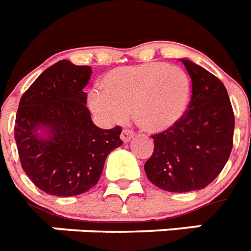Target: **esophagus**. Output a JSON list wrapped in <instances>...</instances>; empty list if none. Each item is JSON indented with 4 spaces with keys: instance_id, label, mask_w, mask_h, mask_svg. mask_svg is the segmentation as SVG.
I'll use <instances>...</instances> for the list:
<instances>
[{
    "instance_id": "esophagus-1",
    "label": "esophagus",
    "mask_w": 251,
    "mask_h": 251,
    "mask_svg": "<svg viewBox=\"0 0 251 251\" xmlns=\"http://www.w3.org/2000/svg\"><path fill=\"white\" fill-rule=\"evenodd\" d=\"M121 140L124 143H129L132 138H134V131L129 129H124L121 132V135H120Z\"/></svg>"
}]
</instances>
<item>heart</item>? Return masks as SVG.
I'll return each instance as SVG.
<instances>
[{
    "instance_id": "obj_1",
    "label": "heart",
    "mask_w": 251,
    "mask_h": 251,
    "mask_svg": "<svg viewBox=\"0 0 251 251\" xmlns=\"http://www.w3.org/2000/svg\"><path fill=\"white\" fill-rule=\"evenodd\" d=\"M191 94L186 71L165 62H151L113 69L104 75L102 89L89 94L90 108L112 122L129 113L140 129L162 132L181 120Z\"/></svg>"
}]
</instances>
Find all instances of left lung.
Segmentation results:
<instances>
[{"label": "left lung", "mask_w": 251, "mask_h": 251, "mask_svg": "<svg viewBox=\"0 0 251 251\" xmlns=\"http://www.w3.org/2000/svg\"><path fill=\"white\" fill-rule=\"evenodd\" d=\"M180 61L193 83L189 111L171 129L151 136L154 151L144 165L151 184L171 193L208 186L228 161L235 129L222 81L189 58Z\"/></svg>", "instance_id": "1"}]
</instances>
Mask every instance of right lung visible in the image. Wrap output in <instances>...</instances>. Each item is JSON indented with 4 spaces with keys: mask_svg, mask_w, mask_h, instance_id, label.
Listing matches in <instances>:
<instances>
[{
    "mask_svg": "<svg viewBox=\"0 0 251 251\" xmlns=\"http://www.w3.org/2000/svg\"><path fill=\"white\" fill-rule=\"evenodd\" d=\"M89 66L61 60L23 94L15 120L22 167L44 193L79 195L97 185L107 155L121 147V127L100 129L86 108Z\"/></svg>",
    "mask_w": 251,
    "mask_h": 251,
    "instance_id": "obj_1",
    "label": "right lung"
}]
</instances>
